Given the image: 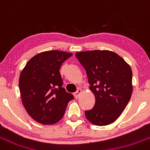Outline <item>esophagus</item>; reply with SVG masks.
Returning a JSON list of instances; mask_svg holds the SVG:
<instances>
[{
  "mask_svg": "<svg viewBox=\"0 0 150 150\" xmlns=\"http://www.w3.org/2000/svg\"><path fill=\"white\" fill-rule=\"evenodd\" d=\"M82 92V90H81V88H79L78 90H77L76 92H75L74 93V96L76 98H78L79 97L80 94H81V93Z\"/></svg>",
  "mask_w": 150,
  "mask_h": 150,
  "instance_id": "34e87169",
  "label": "esophagus"
}]
</instances>
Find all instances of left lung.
I'll use <instances>...</instances> for the list:
<instances>
[{
  "mask_svg": "<svg viewBox=\"0 0 150 150\" xmlns=\"http://www.w3.org/2000/svg\"><path fill=\"white\" fill-rule=\"evenodd\" d=\"M86 71L94 107L85 111L87 119L98 126L109 125L122 114L133 92L132 70L122 57L108 50L76 53Z\"/></svg>",
  "mask_w": 150,
  "mask_h": 150,
  "instance_id": "1",
  "label": "left lung"
}]
</instances>
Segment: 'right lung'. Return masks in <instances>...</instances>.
Segmentation results:
<instances>
[{
	"label": "right lung",
	"instance_id": "add662e5",
	"mask_svg": "<svg viewBox=\"0 0 150 150\" xmlns=\"http://www.w3.org/2000/svg\"><path fill=\"white\" fill-rule=\"evenodd\" d=\"M72 54L58 50L43 52L33 57L22 71L19 87L28 115L43 125H52L62 119L74 96L66 91L60 66Z\"/></svg>",
	"mask_w": 150,
	"mask_h": 150
}]
</instances>
